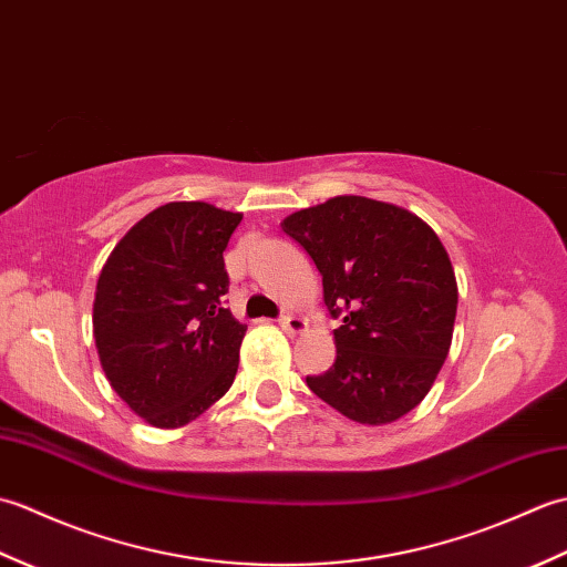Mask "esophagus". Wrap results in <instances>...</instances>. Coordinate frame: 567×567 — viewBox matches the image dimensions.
Segmentation results:
<instances>
[{"label":"esophagus","mask_w":567,"mask_h":567,"mask_svg":"<svg viewBox=\"0 0 567 567\" xmlns=\"http://www.w3.org/2000/svg\"><path fill=\"white\" fill-rule=\"evenodd\" d=\"M280 327L287 331V333H299V331H305V327H307V321L299 317V315H295V311H282L280 315Z\"/></svg>","instance_id":"esophagus-1"}]
</instances>
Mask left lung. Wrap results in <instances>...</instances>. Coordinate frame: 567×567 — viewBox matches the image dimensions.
Segmentation results:
<instances>
[{
    "instance_id": "obj_1",
    "label": "left lung",
    "mask_w": 567,
    "mask_h": 567,
    "mask_svg": "<svg viewBox=\"0 0 567 567\" xmlns=\"http://www.w3.org/2000/svg\"><path fill=\"white\" fill-rule=\"evenodd\" d=\"M315 260L336 360L309 390L358 424H390L424 400L451 348L457 287L431 226L394 204L333 197L282 221Z\"/></svg>"
}]
</instances>
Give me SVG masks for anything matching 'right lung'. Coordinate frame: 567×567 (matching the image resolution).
<instances>
[{"label":"right lung","instance_id":"right-lung-1","mask_svg":"<svg viewBox=\"0 0 567 567\" xmlns=\"http://www.w3.org/2000/svg\"><path fill=\"white\" fill-rule=\"evenodd\" d=\"M240 219L207 202L163 204L102 268L92 323L104 375L153 426L189 424L236 378L246 327L224 307V250Z\"/></svg>","mask_w":567,"mask_h":567}]
</instances>
